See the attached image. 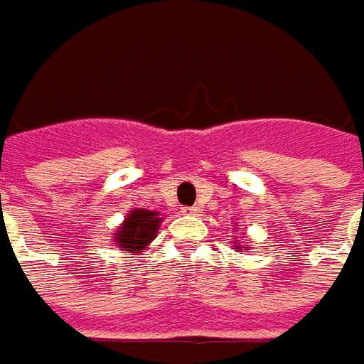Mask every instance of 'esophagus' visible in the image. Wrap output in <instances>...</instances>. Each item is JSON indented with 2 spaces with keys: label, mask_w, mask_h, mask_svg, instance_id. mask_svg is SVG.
<instances>
[{
  "label": "esophagus",
  "mask_w": 364,
  "mask_h": 364,
  "mask_svg": "<svg viewBox=\"0 0 364 364\" xmlns=\"http://www.w3.org/2000/svg\"><path fill=\"white\" fill-rule=\"evenodd\" d=\"M185 213H189V215H201V209L199 207H189V209H185Z\"/></svg>",
  "instance_id": "obj_1"
}]
</instances>
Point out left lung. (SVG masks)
<instances>
[{
    "label": "left lung",
    "instance_id": "8db88e82",
    "mask_svg": "<svg viewBox=\"0 0 364 364\" xmlns=\"http://www.w3.org/2000/svg\"><path fill=\"white\" fill-rule=\"evenodd\" d=\"M232 244H233L232 245L233 250H237V252H240V250H245V247L250 245V242H247V240H245V242H242V240H233Z\"/></svg>",
    "mask_w": 364,
    "mask_h": 364
}]
</instances>
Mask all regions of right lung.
I'll use <instances>...</instances> for the list:
<instances>
[{"label": "right lung", "mask_w": 364, "mask_h": 364, "mask_svg": "<svg viewBox=\"0 0 364 364\" xmlns=\"http://www.w3.org/2000/svg\"><path fill=\"white\" fill-rule=\"evenodd\" d=\"M161 213L136 207L131 209L124 221L119 225V230L112 233V244L122 250L127 256H141L144 250L151 245V242L157 237L159 228H161Z\"/></svg>", "instance_id": "1"}]
</instances>
